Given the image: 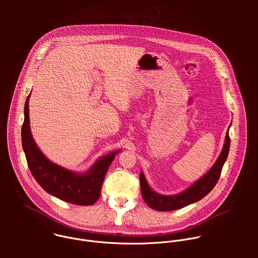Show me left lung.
Instances as JSON below:
<instances>
[{"label": "left lung", "instance_id": "obj_1", "mask_svg": "<svg viewBox=\"0 0 258 258\" xmlns=\"http://www.w3.org/2000/svg\"><path fill=\"white\" fill-rule=\"evenodd\" d=\"M230 127V126H229ZM230 136H229V128L226 135V141L224 144V148L220 152L217 160L213 164V166L199 178L196 182H194L192 186H190L185 191L180 192L176 195L166 196L161 195L154 192L147 182L145 175L143 172L140 173V183H141V191L142 196L146 204L150 208L158 211H171L188 206L194 202H197L204 198L216 185V182L220 176L223 166L228 158L229 151H230Z\"/></svg>", "mask_w": 258, "mask_h": 258}]
</instances>
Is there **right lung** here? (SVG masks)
<instances>
[{
    "label": "right lung",
    "instance_id": "add662e5",
    "mask_svg": "<svg viewBox=\"0 0 258 258\" xmlns=\"http://www.w3.org/2000/svg\"><path fill=\"white\" fill-rule=\"evenodd\" d=\"M29 97L30 94L24 105L21 141L31 174L47 193L63 201L77 205H93L100 197L105 174L119 150L100 158L83 174L55 164L46 158L32 138L29 126Z\"/></svg>",
    "mask_w": 258,
    "mask_h": 258
}]
</instances>
